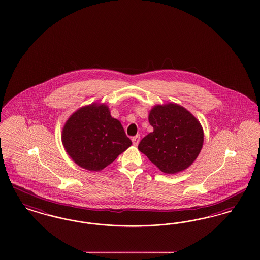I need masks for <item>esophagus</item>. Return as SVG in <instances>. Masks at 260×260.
<instances>
[{
    "mask_svg": "<svg viewBox=\"0 0 260 260\" xmlns=\"http://www.w3.org/2000/svg\"><path fill=\"white\" fill-rule=\"evenodd\" d=\"M140 140H141V136H140V135H136L135 137L132 138V143H133L134 145L137 146V145L139 144V143H140Z\"/></svg>",
    "mask_w": 260,
    "mask_h": 260,
    "instance_id": "34e87169",
    "label": "esophagus"
}]
</instances>
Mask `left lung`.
Segmentation results:
<instances>
[{
    "instance_id": "8db88e82",
    "label": "left lung",
    "mask_w": 260,
    "mask_h": 260,
    "mask_svg": "<svg viewBox=\"0 0 260 260\" xmlns=\"http://www.w3.org/2000/svg\"><path fill=\"white\" fill-rule=\"evenodd\" d=\"M148 118L154 131L141 141L139 150L165 173L174 174L188 168L204 143L200 122L173 103L155 106Z\"/></svg>"
}]
</instances>
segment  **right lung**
Listing matches in <instances>:
<instances>
[{
    "mask_svg": "<svg viewBox=\"0 0 260 260\" xmlns=\"http://www.w3.org/2000/svg\"><path fill=\"white\" fill-rule=\"evenodd\" d=\"M62 142L75 162L91 171L106 168L132 144L104 104L89 105L73 114L63 128Z\"/></svg>",
    "mask_w": 260,
    "mask_h": 260,
    "instance_id": "add662e5",
    "label": "right lung"
}]
</instances>
